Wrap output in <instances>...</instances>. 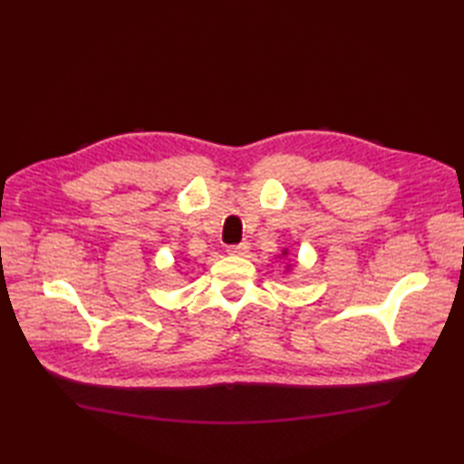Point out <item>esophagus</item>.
<instances>
[{
    "instance_id": "34e87169",
    "label": "esophagus",
    "mask_w": 464,
    "mask_h": 464,
    "mask_svg": "<svg viewBox=\"0 0 464 464\" xmlns=\"http://www.w3.org/2000/svg\"><path fill=\"white\" fill-rule=\"evenodd\" d=\"M227 253L231 255V257H245V255L249 253V243H241V245H233V247L227 249Z\"/></svg>"
}]
</instances>
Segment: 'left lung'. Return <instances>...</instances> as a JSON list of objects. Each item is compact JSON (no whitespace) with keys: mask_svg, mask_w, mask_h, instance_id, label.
<instances>
[{"mask_svg":"<svg viewBox=\"0 0 464 464\" xmlns=\"http://www.w3.org/2000/svg\"><path fill=\"white\" fill-rule=\"evenodd\" d=\"M281 255H283V257H287L289 251H287V249H283V253H281ZM289 267H291V265H287V269H289Z\"/></svg>","mask_w":464,"mask_h":464,"instance_id":"8db88e82","label":"left lung"}]
</instances>
